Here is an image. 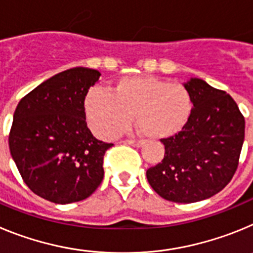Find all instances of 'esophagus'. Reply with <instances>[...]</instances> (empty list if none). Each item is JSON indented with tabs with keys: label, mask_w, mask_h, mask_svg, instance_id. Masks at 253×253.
Here are the masks:
<instances>
[{
	"label": "esophagus",
	"mask_w": 253,
	"mask_h": 253,
	"mask_svg": "<svg viewBox=\"0 0 253 253\" xmlns=\"http://www.w3.org/2000/svg\"><path fill=\"white\" fill-rule=\"evenodd\" d=\"M125 143H128V144H130V146L133 147L144 146V142H143V140H125Z\"/></svg>",
	"instance_id": "obj_1"
}]
</instances>
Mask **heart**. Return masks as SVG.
<instances>
[{
  "label": "heart",
  "instance_id": "1",
  "mask_svg": "<svg viewBox=\"0 0 253 253\" xmlns=\"http://www.w3.org/2000/svg\"><path fill=\"white\" fill-rule=\"evenodd\" d=\"M84 105L91 130L104 139L126 130L133 115L147 137H172L186 126L193 113V97L186 86L153 76L123 77L109 92L91 88Z\"/></svg>",
  "mask_w": 253,
  "mask_h": 253
}]
</instances>
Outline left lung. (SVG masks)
<instances>
[{"mask_svg":"<svg viewBox=\"0 0 253 253\" xmlns=\"http://www.w3.org/2000/svg\"><path fill=\"white\" fill-rule=\"evenodd\" d=\"M193 97L189 123L161 139L165 157L147 169L152 189L169 202L196 203L222 191L232 180L245 140V118L225 91L204 80L184 84Z\"/></svg>","mask_w":253,"mask_h":253,"instance_id":"left-lung-1","label":"left lung"}]
</instances>
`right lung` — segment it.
<instances>
[{"label": "right lung", "instance_id": "1", "mask_svg": "<svg viewBox=\"0 0 253 253\" xmlns=\"http://www.w3.org/2000/svg\"><path fill=\"white\" fill-rule=\"evenodd\" d=\"M100 76L84 67L63 71L22 97L13 114L12 160L29 189L55 204L81 202L104 178L102 160L113 144L93 137L84 105Z\"/></svg>", "mask_w": 253, "mask_h": 253}]
</instances>
